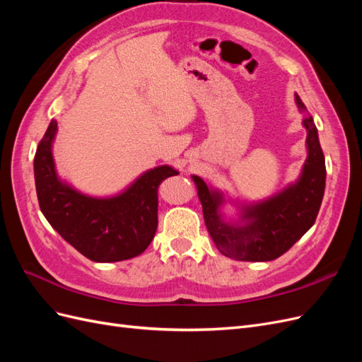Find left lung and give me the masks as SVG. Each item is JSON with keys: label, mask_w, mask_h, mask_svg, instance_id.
Returning a JSON list of instances; mask_svg holds the SVG:
<instances>
[{"label": "left lung", "mask_w": 362, "mask_h": 362, "mask_svg": "<svg viewBox=\"0 0 362 362\" xmlns=\"http://www.w3.org/2000/svg\"><path fill=\"white\" fill-rule=\"evenodd\" d=\"M296 103L305 110L298 95ZM303 125L308 131V158L300 180L272 199L246 208V226L223 223L217 211L222 196L208 189L199 177H193L206 229L223 255L240 261H272L286 254L314 225L325 193L326 166L313 117H305Z\"/></svg>", "instance_id": "8db88e82"}]
</instances>
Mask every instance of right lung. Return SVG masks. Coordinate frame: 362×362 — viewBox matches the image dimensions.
<instances>
[{
  "label": "right lung",
  "mask_w": 362,
  "mask_h": 362,
  "mask_svg": "<svg viewBox=\"0 0 362 362\" xmlns=\"http://www.w3.org/2000/svg\"><path fill=\"white\" fill-rule=\"evenodd\" d=\"M57 122L51 120L35 156V181L39 206L49 225L81 255L96 262L134 258L156 235L158 187L173 175L169 166L152 169L110 199L84 196L59 181L51 156Z\"/></svg>",
  "instance_id": "1"
}]
</instances>
